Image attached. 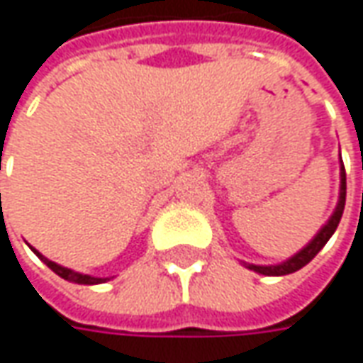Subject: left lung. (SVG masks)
Listing matches in <instances>:
<instances>
[{"mask_svg": "<svg viewBox=\"0 0 363 363\" xmlns=\"http://www.w3.org/2000/svg\"><path fill=\"white\" fill-rule=\"evenodd\" d=\"M340 177H342V186H340V202L335 206V212L331 214L328 222L323 224V228L315 234V238L311 242L307 244L303 250H299L295 257H291L285 262L281 264H269V267H262V264H246V269L258 272V274H267V277H283V274H291V272H297L299 269H303L307 262H311L315 258V255L328 244V240L333 236V232L337 228L340 220H342L343 208H345V167H343L342 161V169H340Z\"/></svg>", "mask_w": 363, "mask_h": 363, "instance_id": "8db88e82", "label": "left lung"}]
</instances>
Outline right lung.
Masks as SVG:
<instances>
[{"mask_svg": "<svg viewBox=\"0 0 363 363\" xmlns=\"http://www.w3.org/2000/svg\"><path fill=\"white\" fill-rule=\"evenodd\" d=\"M30 248H32V246H30ZM32 250L35 252V257L40 258L46 267H50L58 277H62L64 281H70V283H77V285H101V283H106V281H108V277H91V274H82V272L72 271V269L60 267V264H56L54 260H48L44 255H40L35 248H32Z\"/></svg>", "mask_w": 363, "mask_h": 363, "instance_id": "1", "label": "right lung"}]
</instances>
